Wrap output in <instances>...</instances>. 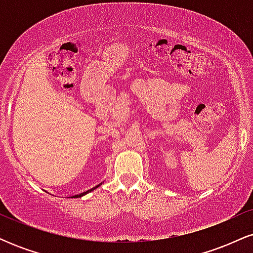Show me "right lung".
Wrapping results in <instances>:
<instances>
[{"mask_svg": "<svg viewBox=\"0 0 253 253\" xmlns=\"http://www.w3.org/2000/svg\"><path fill=\"white\" fill-rule=\"evenodd\" d=\"M101 184H102V183H101ZM101 184H98V185H96V187H94V188H91V189L90 190H88V191H84V193H82V194H78V195H74L72 197H75V199H76V197H81V196H83V195H85V194H88V193H90V191H92L94 189H96V188H98L100 187Z\"/></svg>", "mask_w": 253, "mask_h": 253, "instance_id": "add662e5", "label": "right lung"}]
</instances>
